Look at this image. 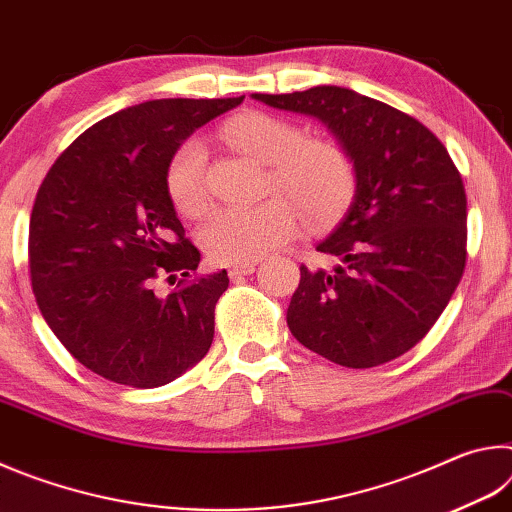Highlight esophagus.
Listing matches in <instances>:
<instances>
[{
    "label": "esophagus",
    "mask_w": 512,
    "mask_h": 512,
    "mask_svg": "<svg viewBox=\"0 0 512 512\" xmlns=\"http://www.w3.org/2000/svg\"><path fill=\"white\" fill-rule=\"evenodd\" d=\"M255 271V264L253 262H248V264H232L230 268H228V273H230V277H241V275H250Z\"/></svg>",
    "instance_id": "34e87169"
}]
</instances>
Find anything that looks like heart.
<instances>
[{"instance_id": "obj_1", "label": "heart", "mask_w": 512, "mask_h": 512, "mask_svg": "<svg viewBox=\"0 0 512 512\" xmlns=\"http://www.w3.org/2000/svg\"><path fill=\"white\" fill-rule=\"evenodd\" d=\"M221 137L248 158L268 164V189L287 197L250 207H225L210 214L201 244L214 262L248 264L271 253L298 230V212L309 225L334 221L354 194V167L348 153L332 142L305 140L289 119L248 110L221 126ZM205 144L189 137L171 155L167 189L185 216L203 212Z\"/></svg>"}]
</instances>
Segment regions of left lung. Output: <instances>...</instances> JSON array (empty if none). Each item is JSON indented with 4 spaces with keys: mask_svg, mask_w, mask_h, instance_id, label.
Here are the masks:
<instances>
[{
    "mask_svg": "<svg viewBox=\"0 0 512 512\" xmlns=\"http://www.w3.org/2000/svg\"><path fill=\"white\" fill-rule=\"evenodd\" d=\"M253 99L323 121L357 183L341 223L316 246L339 264L300 266L287 309L291 334L345 368L402 357L463 277L467 198L456 164L418 119L350 88L316 85Z\"/></svg>",
    "mask_w": 512,
    "mask_h": 512,
    "instance_id": "8db88e82",
    "label": "left lung"
}]
</instances>
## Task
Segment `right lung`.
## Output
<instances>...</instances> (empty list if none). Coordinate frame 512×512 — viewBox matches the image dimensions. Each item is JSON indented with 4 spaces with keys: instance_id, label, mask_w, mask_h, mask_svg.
Instances as JSON below:
<instances>
[{
    "instance_id": "1",
    "label": "right lung",
    "mask_w": 512,
    "mask_h": 512,
    "mask_svg": "<svg viewBox=\"0 0 512 512\" xmlns=\"http://www.w3.org/2000/svg\"><path fill=\"white\" fill-rule=\"evenodd\" d=\"M235 99H155L97 121L67 146L38 189L29 225L36 302L72 357L103 379L164 386L214 339L228 273L201 262L167 189L171 155ZM190 277L169 297L158 274Z\"/></svg>"
}]
</instances>
